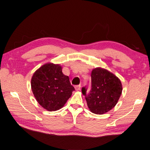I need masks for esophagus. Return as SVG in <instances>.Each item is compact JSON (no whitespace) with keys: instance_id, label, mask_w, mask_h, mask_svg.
Masks as SVG:
<instances>
[{"instance_id":"34e87169","label":"esophagus","mask_w":150,"mask_h":150,"mask_svg":"<svg viewBox=\"0 0 150 150\" xmlns=\"http://www.w3.org/2000/svg\"><path fill=\"white\" fill-rule=\"evenodd\" d=\"M74 88L76 91H79L81 89V85H76L74 86Z\"/></svg>"}]
</instances>
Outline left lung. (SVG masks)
Returning <instances> with one entry per match:
<instances>
[{
    "label": "left lung",
    "instance_id": "1",
    "mask_svg": "<svg viewBox=\"0 0 150 150\" xmlns=\"http://www.w3.org/2000/svg\"><path fill=\"white\" fill-rule=\"evenodd\" d=\"M120 79L112 72L101 67L91 72V89L86 94V88L82 93L89 110L96 115H103L110 111L118 101L122 93Z\"/></svg>",
    "mask_w": 150,
    "mask_h": 150
}]
</instances>
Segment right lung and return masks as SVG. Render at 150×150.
Returning a JSON list of instances; mask_svg holds the SVG:
<instances>
[{
    "label": "right lung",
    "mask_w": 150,
    "mask_h": 150,
    "mask_svg": "<svg viewBox=\"0 0 150 150\" xmlns=\"http://www.w3.org/2000/svg\"><path fill=\"white\" fill-rule=\"evenodd\" d=\"M31 89L38 103L45 110H60L74 91L69 78L59 64L48 62L36 70L31 79Z\"/></svg>",
    "instance_id": "right-lung-1"
}]
</instances>
